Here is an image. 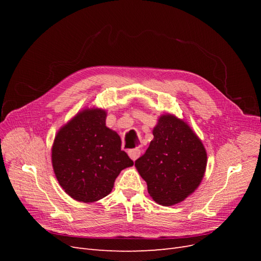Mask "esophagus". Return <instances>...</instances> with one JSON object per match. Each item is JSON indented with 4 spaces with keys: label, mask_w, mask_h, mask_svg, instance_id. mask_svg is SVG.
Instances as JSON below:
<instances>
[{
    "label": "esophagus",
    "mask_w": 261,
    "mask_h": 261,
    "mask_svg": "<svg viewBox=\"0 0 261 261\" xmlns=\"http://www.w3.org/2000/svg\"><path fill=\"white\" fill-rule=\"evenodd\" d=\"M128 155L130 159L133 161H135L136 159H138L139 155H140V150L138 148H135V149H130L128 151Z\"/></svg>",
    "instance_id": "obj_1"
}]
</instances>
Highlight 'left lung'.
Masks as SVG:
<instances>
[{"label": "left lung", "instance_id": "obj_1", "mask_svg": "<svg viewBox=\"0 0 261 261\" xmlns=\"http://www.w3.org/2000/svg\"><path fill=\"white\" fill-rule=\"evenodd\" d=\"M153 139L135 161L150 197L161 206L185 200L200 185L207 167V151L184 120L165 113L152 129Z\"/></svg>", "mask_w": 261, "mask_h": 261}]
</instances>
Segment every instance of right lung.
<instances>
[{
	"label": "right lung",
	"mask_w": 261,
	"mask_h": 261,
	"mask_svg": "<svg viewBox=\"0 0 261 261\" xmlns=\"http://www.w3.org/2000/svg\"><path fill=\"white\" fill-rule=\"evenodd\" d=\"M106 118V110L86 108L55 135L51 149L54 174L63 191L77 201L89 203L108 196L121 171L134 164Z\"/></svg>",
	"instance_id": "obj_1"
}]
</instances>
